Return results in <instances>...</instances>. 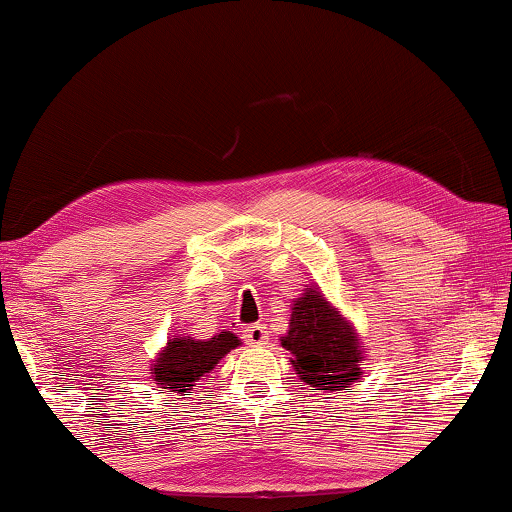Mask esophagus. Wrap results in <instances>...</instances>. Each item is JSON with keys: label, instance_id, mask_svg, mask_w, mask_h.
I'll list each match as a JSON object with an SVG mask.
<instances>
[{"label": "esophagus", "instance_id": "34e87169", "mask_svg": "<svg viewBox=\"0 0 512 512\" xmlns=\"http://www.w3.org/2000/svg\"><path fill=\"white\" fill-rule=\"evenodd\" d=\"M244 341L251 345H263L268 341V331H265L263 324H251V327L244 329Z\"/></svg>", "mask_w": 512, "mask_h": 512}]
</instances>
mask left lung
<instances>
[{
	"instance_id": "obj_1",
	"label": "left lung",
	"mask_w": 512,
	"mask_h": 512,
	"mask_svg": "<svg viewBox=\"0 0 512 512\" xmlns=\"http://www.w3.org/2000/svg\"><path fill=\"white\" fill-rule=\"evenodd\" d=\"M280 341L296 374L313 390H348L362 374L360 336L317 289H305L291 305L289 331Z\"/></svg>"
}]
</instances>
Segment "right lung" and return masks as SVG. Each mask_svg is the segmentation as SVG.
I'll return each mask as SVG.
<instances>
[{
  "label": "right lung",
  "mask_w": 512,
  "mask_h": 512,
  "mask_svg": "<svg viewBox=\"0 0 512 512\" xmlns=\"http://www.w3.org/2000/svg\"><path fill=\"white\" fill-rule=\"evenodd\" d=\"M237 345H240V338L230 331H221L207 341L192 336L171 338L167 348L157 355L150 374L157 386L167 388L169 393H185Z\"/></svg>",
  "instance_id": "add662e5"
}]
</instances>
